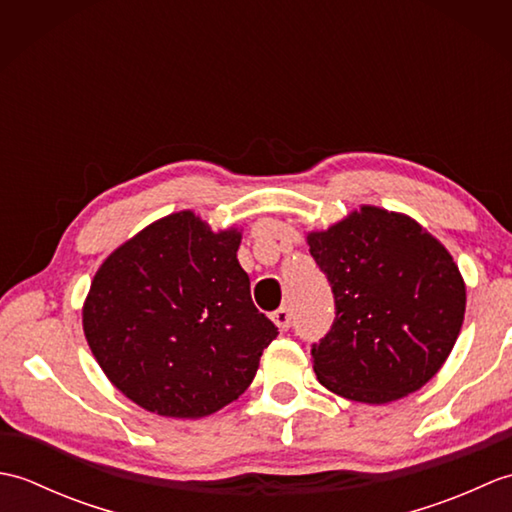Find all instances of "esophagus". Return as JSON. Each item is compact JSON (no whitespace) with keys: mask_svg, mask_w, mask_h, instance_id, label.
I'll return each instance as SVG.
<instances>
[{"mask_svg":"<svg viewBox=\"0 0 512 512\" xmlns=\"http://www.w3.org/2000/svg\"><path fill=\"white\" fill-rule=\"evenodd\" d=\"M273 321H275V325H277L279 330H288L290 325H292V312H290V308L284 306V308L275 310L273 312Z\"/></svg>","mask_w":512,"mask_h":512,"instance_id":"obj_1","label":"esophagus"}]
</instances>
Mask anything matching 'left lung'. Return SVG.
<instances>
[{"mask_svg": "<svg viewBox=\"0 0 512 512\" xmlns=\"http://www.w3.org/2000/svg\"><path fill=\"white\" fill-rule=\"evenodd\" d=\"M308 244L334 295L332 328L312 343L321 385L383 405L436 376L466 308L447 248L409 217L376 206L310 233Z\"/></svg>", "mask_w": 512, "mask_h": 512, "instance_id": "left-lung-1", "label": "left lung"}]
</instances>
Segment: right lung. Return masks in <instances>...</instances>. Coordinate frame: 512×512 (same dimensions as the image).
Returning a JSON list of instances; mask_svg holds the SVG:
<instances>
[{
    "label": "right lung",
    "mask_w": 512,
    "mask_h": 512,
    "mask_svg": "<svg viewBox=\"0 0 512 512\" xmlns=\"http://www.w3.org/2000/svg\"><path fill=\"white\" fill-rule=\"evenodd\" d=\"M239 233L191 211L147 226L105 259L83 330L107 378L147 411L202 418L244 394L277 325L250 297Z\"/></svg>",
    "instance_id": "1"
}]
</instances>
